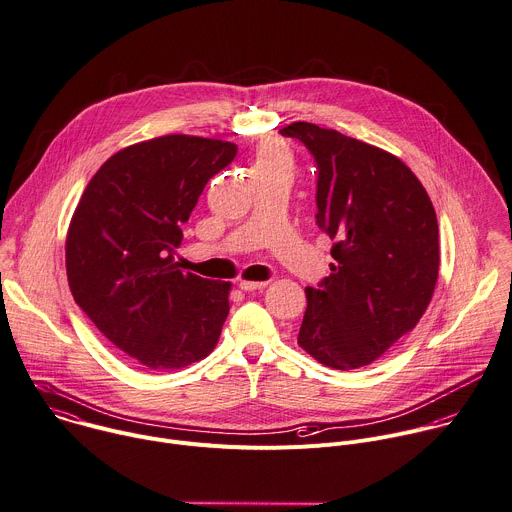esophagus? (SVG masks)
Returning <instances> with one entry per match:
<instances>
[{"mask_svg": "<svg viewBox=\"0 0 512 512\" xmlns=\"http://www.w3.org/2000/svg\"><path fill=\"white\" fill-rule=\"evenodd\" d=\"M239 287L243 289V291H257V289H263V287H267V281H239Z\"/></svg>", "mask_w": 512, "mask_h": 512, "instance_id": "34e87169", "label": "esophagus"}]
</instances>
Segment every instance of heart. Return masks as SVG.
Here are the masks:
<instances>
[{
  "label": "heart",
  "mask_w": 512,
  "mask_h": 512,
  "mask_svg": "<svg viewBox=\"0 0 512 512\" xmlns=\"http://www.w3.org/2000/svg\"><path fill=\"white\" fill-rule=\"evenodd\" d=\"M291 170V156L287 148L277 140H265L255 154L253 173H263V170Z\"/></svg>",
  "instance_id": "b5f03b06"
}]
</instances>
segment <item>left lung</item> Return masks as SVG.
Listing matches in <instances>:
<instances>
[{
    "instance_id": "obj_1",
    "label": "left lung",
    "mask_w": 512,
    "mask_h": 512,
    "mask_svg": "<svg viewBox=\"0 0 512 512\" xmlns=\"http://www.w3.org/2000/svg\"><path fill=\"white\" fill-rule=\"evenodd\" d=\"M279 132L313 154L315 225L335 239L329 277L319 289L305 287L297 344L333 370L370 366L430 305L440 269L436 211L392 152L311 122Z\"/></svg>"
}]
</instances>
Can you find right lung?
I'll use <instances>...</instances> for the list:
<instances>
[{
  "mask_svg": "<svg viewBox=\"0 0 512 512\" xmlns=\"http://www.w3.org/2000/svg\"><path fill=\"white\" fill-rule=\"evenodd\" d=\"M237 154L227 140L166 134L112 154L90 179L66 235L74 301L142 370L207 358L229 315V281L179 269L181 225Z\"/></svg>",
  "mask_w": 512,
  "mask_h": 512,
  "instance_id": "right-lung-1",
  "label": "right lung"
}]
</instances>
